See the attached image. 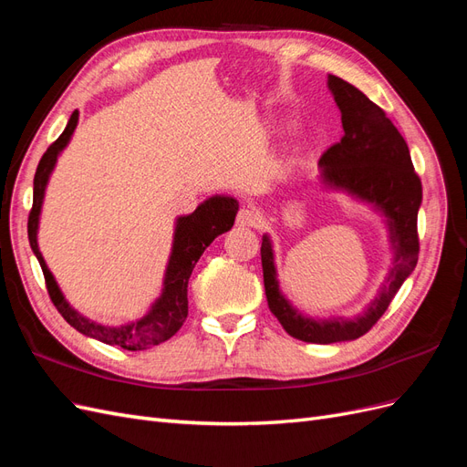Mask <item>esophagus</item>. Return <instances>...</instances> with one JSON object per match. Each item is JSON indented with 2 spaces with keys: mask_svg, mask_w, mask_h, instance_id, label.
I'll return each mask as SVG.
<instances>
[{
  "mask_svg": "<svg viewBox=\"0 0 467 467\" xmlns=\"http://www.w3.org/2000/svg\"><path fill=\"white\" fill-rule=\"evenodd\" d=\"M235 223L239 225V228H257V225L261 223V214L255 208H242L237 212Z\"/></svg>",
  "mask_w": 467,
  "mask_h": 467,
  "instance_id": "1",
  "label": "esophagus"
}]
</instances>
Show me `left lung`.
Here are the masks:
<instances>
[{
    "mask_svg": "<svg viewBox=\"0 0 467 467\" xmlns=\"http://www.w3.org/2000/svg\"><path fill=\"white\" fill-rule=\"evenodd\" d=\"M327 83L341 109L345 134L341 142L325 150L319 158L323 182L358 196L386 216L393 263L386 285L364 314L352 319H309L296 312L280 294L271 239L263 237L261 263L268 307L288 335L317 345L358 338L386 314L419 259L417 214L422 201V185L411 153L386 112L348 81L329 76Z\"/></svg>",
    "mask_w": 467,
    "mask_h": 467,
    "instance_id": "8db88e82",
    "label": "left lung"
}]
</instances>
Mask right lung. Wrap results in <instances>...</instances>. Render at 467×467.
<instances>
[{"label":"right lung","instance_id":"right-lung-1","mask_svg":"<svg viewBox=\"0 0 467 467\" xmlns=\"http://www.w3.org/2000/svg\"><path fill=\"white\" fill-rule=\"evenodd\" d=\"M78 117L79 112L74 110L72 117L67 120L66 130L58 136V140H56L54 144L48 146V150L38 161L36 173H35L33 208L29 214V223H26L29 244L40 263L42 275H45L47 290L52 304L74 329H78L79 333L88 337H93L101 343L117 345L124 350H146L150 347L165 343L167 338H171L181 329V325L185 323L189 314L187 286H189L192 268L196 261L201 259L204 249L214 242L220 234L232 230L239 204L235 199H232V196H212V199H208L206 202H202L199 208H196L192 214L181 216L177 220L171 257H169L165 280H163V292L158 298V302L151 306L148 316H144L142 319H138L134 323L120 325V327H105V325H99L86 319L83 316H79L74 307H69V304L64 300V296L58 285H56L52 273L48 271L45 259H42L38 244H36L38 214H40L42 199H45L47 182L54 169L56 158H58V153L66 148L69 138H72L76 130Z\"/></svg>","mask_w":467,"mask_h":467}]
</instances>
